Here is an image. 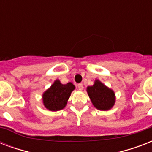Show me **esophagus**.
Returning a JSON list of instances; mask_svg holds the SVG:
<instances>
[{"label": "esophagus", "mask_w": 152, "mask_h": 152, "mask_svg": "<svg viewBox=\"0 0 152 152\" xmlns=\"http://www.w3.org/2000/svg\"><path fill=\"white\" fill-rule=\"evenodd\" d=\"M78 88L80 91H82L83 89V85L82 83H79L78 84Z\"/></svg>", "instance_id": "esophagus-1"}]
</instances>
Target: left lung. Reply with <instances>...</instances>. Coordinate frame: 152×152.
Masks as SVG:
<instances>
[{"instance_id": "1", "label": "left lung", "mask_w": 152, "mask_h": 152, "mask_svg": "<svg viewBox=\"0 0 152 152\" xmlns=\"http://www.w3.org/2000/svg\"><path fill=\"white\" fill-rule=\"evenodd\" d=\"M87 92L93 106L99 110H110L115 103V93L99 80H95L92 86L87 88Z\"/></svg>"}]
</instances>
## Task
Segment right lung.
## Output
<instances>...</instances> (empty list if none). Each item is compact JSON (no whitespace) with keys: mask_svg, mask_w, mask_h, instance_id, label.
<instances>
[{"mask_svg":"<svg viewBox=\"0 0 152 152\" xmlns=\"http://www.w3.org/2000/svg\"><path fill=\"white\" fill-rule=\"evenodd\" d=\"M75 90V85L69 82L62 84L59 80H56L50 88L42 94L44 106L50 111H58L67 105L71 93Z\"/></svg>","mask_w":152,"mask_h":152,"instance_id":"right-lung-1","label":"right lung"}]
</instances>
